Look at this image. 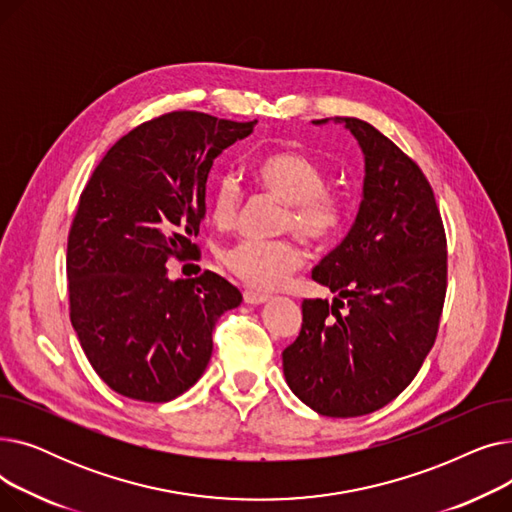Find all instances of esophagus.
<instances>
[{"label": "esophagus", "mask_w": 512, "mask_h": 512, "mask_svg": "<svg viewBox=\"0 0 512 512\" xmlns=\"http://www.w3.org/2000/svg\"><path fill=\"white\" fill-rule=\"evenodd\" d=\"M242 299H245L247 305H261L265 301H270V294H263V292H255V290H245L242 292Z\"/></svg>", "instance_id": "34e87169"}]
</instances>
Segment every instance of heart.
Returning <instances> with one entry per match:
<instances>
[{
    "mask_svg": "<svg viewBox=\"0 0 512 512\" xmlns=\"http://www.w3.org/2000/svg\"><path fill=\"white\" fill-rule=\"evenodd\" d=\"M253 178L265 193L286 203L282 230H297L311 247H326L348 220V201L330 191L326 168L297 149H278L257 159ZM213 222L228 228L242 209V188L232 172L215 176L209 195ZM228 272L259 290L278 288L303 263L294 238H242L222 251Z\"/></svg>",
    "mask_w": 512,
    "mask_h": 512,
    "instance_id": "b5f03b06",
    "label": "heart"
}]
</instances>
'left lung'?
Here are the masks:
<instances>
[{
    "label": "left lung",
    "instance_id": "left-lung-1",
    "mask_svg": "<svg viewBox=\"0 0 512 512\" xmlns=\"http://www.w3.org/2000/svg\"><path fill=\"white\" fill-rule=\"evenodd\" d=\"M336 122L363 149V201L351 232L313 270L336 299L303 301V326L282 367L307 407L344 419L386 407L413 382L438 336L448 255L421 168L369 122Z\"/></svg>",
    "mask_w": 512,
    "mask_h": 512
}]
</instances>
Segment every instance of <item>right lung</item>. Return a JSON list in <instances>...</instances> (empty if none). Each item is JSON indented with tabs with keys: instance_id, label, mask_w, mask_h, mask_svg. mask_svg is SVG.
<instances>
[{
	"instance_id": "right-lung-1",
	"label": "right lung",
	"mask_w": 512,
	"mask_h": 512,
	"mask_svg": "<svg viewBox=\"0 0 512 512\" xmlns=\"http://www.w3.org/2000/svg\"><path fill=\"white\" fill-rule=\"evenodd\" d=\"M257 120L170 112L128 134L91 174L68 234L70 321L99 378L118 394L168 402L191 388L213 351V328L240 305L213 272L170 280V259H199L213 159Z\"/></svg>"
}]
</instances>
